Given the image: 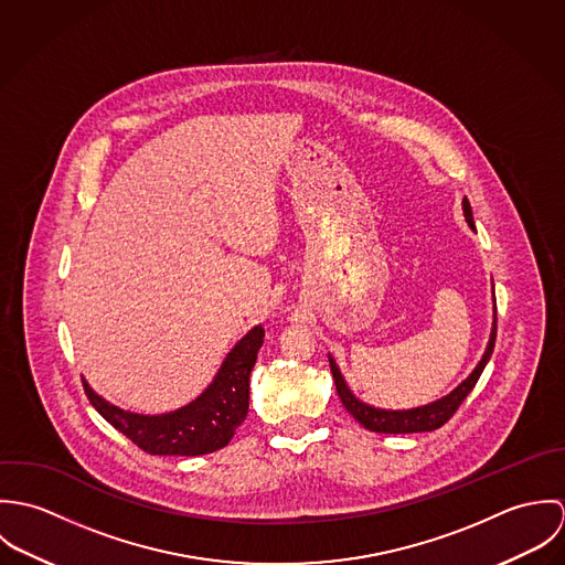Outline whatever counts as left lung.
Instances as JSON below:
<instances>
[{
    "instance_id": "1",
    "label": "left lung",
    "mask_w": 565,
    "mask_h": 565,
    "mask_svg": "<svg viewBox=\"0 0 565 565\" xmlns=\"http://www.w3.org/2000/svg\"><path fill=\"white\" fill-rule=\"evenodd\" d=\"M463 217H466L468 226L472 231H477L475 217H472V206H470L468 198H463ZM491 294H493V285H491ZM493 302H495V296H493ZM493 343H495V309H493V323H491V334H489L487 348H484L479 365L472 370V374L463 383H459L448 396H444V398H439L435 403L415 406V408H403V411L379 408V406H372V404L359 401L352 394V390L348 387L339 365L334 363V359L330 354H328V361H330V372H332L334 387H337V394H339L341 403H343L345 411L361 426H365L367 430H374V433H390V435H398V433H426V430H435V428L444 426L455 415L459 404L463 403L466 396L475 390V385L481 379L484 365H487V361H489V356L493 352Z\"/></svg>"
}]
</instances>
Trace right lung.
I'll return each instance as SVG.
<instances>
[{
    "mask_svg": "<svg viewBox=\"0 0 565 565\" xmlns=\"http://www.w3.org/2000/svg\"><path fill=\"white\" fill-rule=\"evenodd\" d=\"M265 330L254 326L226 354L211 385L189 404L146 415L104 401L86 381L84 392L95 411L148 455L200 457L231 444L249 406V372L263 345Z\"/></svg>",
    "mask_w": 565,
    "mask_h": 565,
    "instance_id": "right-lung-1",
    "label": "right lung"
}]
</instances>
